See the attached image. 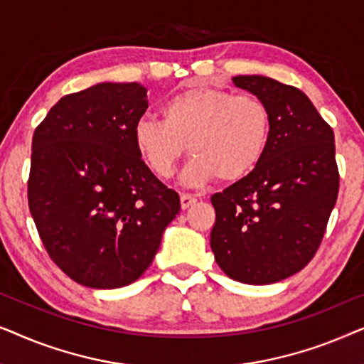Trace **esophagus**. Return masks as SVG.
I'll return each instance as SVG.
<instances>
[{
  "label": "esophagus",
  "instance_id": "esophagus-1",
  "mask_svg": "<svg viewBox=\"0 0 364 364\" xmlns=\"http://www.w3.org/2000/svg\"><path fill=\"white\" fill-rule=\"evenodd\" d=\"M196 202H197V198L193 197V196H188V193H182V196H181V207H182V210H187V208L192 207Z\"/></svg>",
  "mask_w": 364,
  "mask_h": 364
}]
</instances>
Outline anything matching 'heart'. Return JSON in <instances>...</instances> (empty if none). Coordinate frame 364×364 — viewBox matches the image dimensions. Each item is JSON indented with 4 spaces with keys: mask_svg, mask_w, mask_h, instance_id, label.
Here are the masks:
<instances>
[{
    "mask_svg": "<svg viewBox=\"0 0 364 364\" xmlns=\"http://www.w3.org/2000/svg\"><path fill=\"white\" fill-rule=\"evenodd\" d=\"M272 114L262 99L210 86H192L168 97L162 119L141 117L132 137L139 154L156 176L168 178L188 151L182 173L187 187L218 177L235 182L260 164L270 142Z\"/></svg>",
    "mask_w": 364,
    "mask_h": 364,
    "instance_id": "b5f03b06",
    "label": "heart"
}]
</instances>
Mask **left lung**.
Listing matches in <instances>:
<instances>
[{
	"instance_id": "left-lung-1",
	"label": "left lung",
	"mask_w": 364,
	"mask_h": 364,
	"mask_svg": "<svg viewBox=\"0 0 364 364\" xmlns=\"http://www.w3.org/2000/svg\"><path fill=\"white\" fill-rule=\"evenodd\" d=\"M232 82L270 109L265 156L247 177L212 196L210 247L232 280L270 285L315 257L336 203L335 134L300 89L265 76Z\"/></svg>"
}]
</instances>
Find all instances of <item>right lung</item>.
I'll return each mask as SVG.
<instances>
[{"mask_svg":"<svg viewBox=\"0 0 364 364\" xmlns=\"http://www.w3.org/2000/svg\"><path fill=\"white\" fill-rule=\"evenodd\" d=\"M146 109L142 84L99 82L59 99L34 131L29 210L53 262L84 287L136 282L181 210L134 144Z\"/></svg>","mask_w":364,"mask_h":364,"instance_id":"right-lung-1","label":"right lung"}]
</instances>
